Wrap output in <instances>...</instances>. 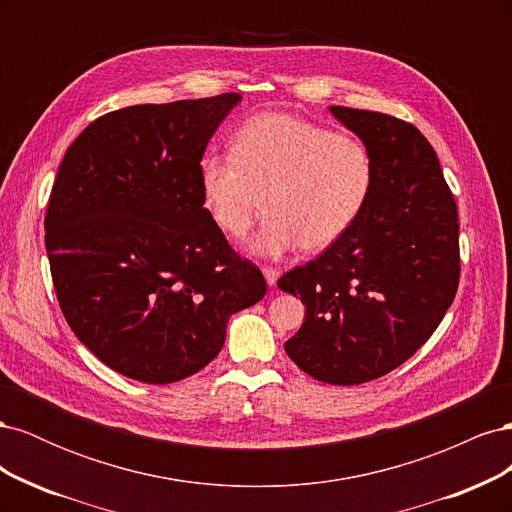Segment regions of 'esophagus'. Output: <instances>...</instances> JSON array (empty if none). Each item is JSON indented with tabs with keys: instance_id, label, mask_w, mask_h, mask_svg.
I'll list each match as a JSON object with an SVG mask.
<instances>
[{
	"instance_id": "1",
	"label": "esophagus",
	"mask_w": 512,
	"mask_h": 512,
	"mask_svg": "<svg viewBox=\"0 0 512 512\" xmlns=\"http://www.w3.org/2000/svg\"><path fill=\"white\" fill-rule=\"evenodd\" d=\"M262 273H265V280H267L269 286H275L277 280H280V271L273 269V267H265V269H262Z\"/></svg>"
}]
</instances>
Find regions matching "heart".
Returning a JSON list of instances; mask_svg holds the SVG:
<instances>
[{"label": "heart", "mask_w": 512, "mask_h": 512, "mask_svg": "<svg viewBox=\"0 0 512 512\" xmlns=\"http://www.w3.org/2000/svg\"><path fill=\"white\" fill-rule=\"evenodd\" d=\"M374 164L363 143L286 113H262L232 138V153L207 151L198 185L211 222L241 239L262 207L250 250L280 258L301 245L327 250L363 211Z\"/></svg>", "instance_id": "obj_1"}]
</instances>
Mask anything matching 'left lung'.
I'll return each mask as SVG.
<instances>
[{
  "label": "left lung",
  "instance_id": "1",
  "mask_svg": "<svg viewBox=\"0 0 512 512\" xmlns=\"http://www.w3.org/2000/svg\"><path fill=\"white\" fill-rule=\"evenodd\" d=\"M331 113L367 147L374 183L346 235L277 286L305 305L303 327L284 344L290 359L320 382L350 386L389 374L438 329L459 286V224L418 128L348 106Z\"/></svg>",
  "mask_w": 512,
  "mask_h": 512
}]
</instances>
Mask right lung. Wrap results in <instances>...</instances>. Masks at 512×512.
<instances>
[{"label": "right lung", "mask_w": 512, "mask_h": 512, "mask_svg": "<svg viewBox=\"0 0 512 512\" xmlns=\"http://www.w3.org/2000/svg\"><path fill=\"white\" fill-rule=\"evenodd\" d=\"M239 94L136 104L91 121L59 164L44 218L57 301L111 369L188 378L224 346L232 314L267 292L211 222L198 162Z\"/></svg>", "instance_id": "obj_1"}]
</instances>
